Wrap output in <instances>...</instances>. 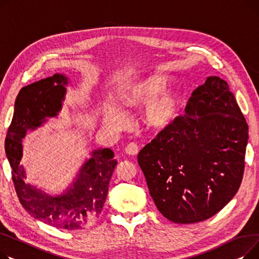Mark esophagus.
Listing matches in <instances>:
<instances>
[{
  "instance_id": "1",
  "label": "esophagus",
  "mask_w": 259,
  "mask_h": 259,
  "mask_svg": "<svg viewBox=\"0 0 259 259\" xmlns=\"http://www.w3.org/2000/svg\"><path fill=\"white\" fill-rule=\"evenodd\" d=\"M125 153L130 156H136L137 154L139 153V147L136 143H130L126 147H125Z\"/></svg>"
}]
</instances>
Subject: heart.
Listing matches in <instances>:
<instances>
[{
	"label": "heart",
	"mask_w": 259,
	"mask_h": 259,
	"mask_svg": "<svg viewBox=\"0 0 259 259\" xmlns=\"http://www.w3.org/2000/svg\"><path fill=\"white\" fill-rule=\"evenodd\" d=\"M170 78L164 74H153L126 85L121 92V100L126 108L139 109L147 103L143 119L150 127L163 131L170 127L179 118L182 97L177 91H164ZM122 111L110 106L103 113V122L112 128L124 124Z\"/></svg>",
	"instance_id": "b5f03b06"
}]
</instances>
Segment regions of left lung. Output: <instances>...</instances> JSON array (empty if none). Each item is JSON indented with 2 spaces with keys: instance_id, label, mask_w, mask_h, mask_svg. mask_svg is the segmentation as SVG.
Listing matches in <instances>:
<instances>
[{
  "instance_id": "8db88e82",
  "label": "left lung",
  "mask_w": 259,
  "mask_h": 259,
  "mask_svg": "<svg viewBox=\"0 0 259 259\" xmlns=\"http://www.w3.org/2000/svg\"><path fill=\"white\" fill-rule=\"evenodd\" d=\"M185 113L138 155L158 210L177 224L205 221L233 199L249 139L235 97L218 76L193 91Z\"/></svg>"
}]
</instances>
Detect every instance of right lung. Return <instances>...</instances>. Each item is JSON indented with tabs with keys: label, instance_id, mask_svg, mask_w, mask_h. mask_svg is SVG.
Segmentation results:
<instances>
[{
	"label": "right lung",
	"instance_id": "1",
	"mask_svg": "<svg viewBox=\"0 0 259 259\" xmlns=\"http://www.w3.org/2000/svg\"><path fill=\"white\" fill-rule=\"evenodd\" d=\"M68 78L63 74L21 89L5 139V153L11 167L15 192L24 209L33 218L64 230H82L100 217L117 161L110 148L93 151L73 184L60 195L51 196L26 184L20 165L22 139L28 130L40 126L62 109Z\"/></svg>",
	"mask_w": 259,
	"mask_h": 259
}]
</instances>
